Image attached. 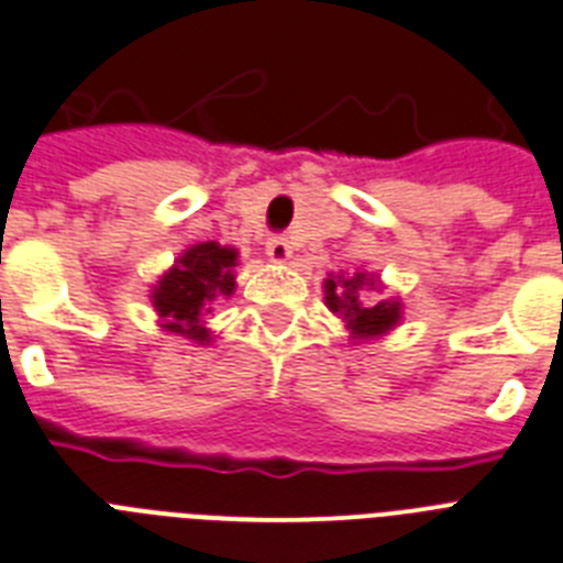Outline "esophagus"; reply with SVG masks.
Wrapping results in <instances>:
<instances>
[{
	"label": "esophagus",
	"mask_w": 563,
	"mask_h": 563,
	"mask_svg": "<svg viewBox=\"0 0 563 563\" xmlns=\"http://www.w3.org/2000/svg\"><path fill=\"white\" fill-rule=\"evenodd\" d=\"M292 253L290 241L285 239V235H273L271 241H267V255H271L273 262H287Z\"/></svg>",
	"instance_id": "esophagus-1"
}]
</instances>
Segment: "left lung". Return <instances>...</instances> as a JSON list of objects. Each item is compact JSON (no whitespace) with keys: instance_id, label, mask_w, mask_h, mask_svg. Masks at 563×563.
Here are the masks:
<instances>
[{"instance_id":"1","label":"left lung","mask_w":563,"mask_h":563,"mask_svg":"<svg viewBox=\"0 0 563 563\" xmlns=\"http://www.w3.org/2000/svg\"><path fill=\"white\" fill-rule=\"evenodd\" d=\"M374 290V282L368 273H354V276H339L324 282V301L333 313H342L347 319V328L356 336H379L391 331L399 319L397 301H376L368 305L365 292Z\"/></svg>"}]
</instances>
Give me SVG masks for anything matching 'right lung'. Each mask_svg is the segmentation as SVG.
Wrapping results in <instances>:
<instances>
[{"label": "right lung", "instance_id": "1", "mask_svg": "<svg viewBox=\"0 0 563 563\" xmlns=\"http://www.w3.org/2000/svg\"><path fill=\"white\" fill-rule=\"evenodd\" d=\"M235 250L216 241L198 244L180 255V262L155 287V310L164 316V328L172 333H187L195 342H207L201 316L218 296H230L235 287Z\"/></svg>", "mask_w": 563, "mask_h": 563}]
</instances>
